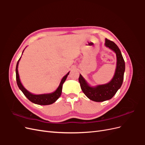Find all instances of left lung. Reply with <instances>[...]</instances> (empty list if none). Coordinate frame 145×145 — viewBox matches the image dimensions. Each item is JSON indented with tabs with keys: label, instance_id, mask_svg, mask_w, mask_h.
Segmentation results:
<instances>
[{
	"label": "left lung",
	"instance_id": "1",
	"mask_svg": "<svg viewBox=\"0 0 145 145\" xmlns=\"http://www.w3.org/2000/svg\"><path fill=\"white\" fill-rule=\"evenodd\" d=\"M105 45L116 54V68L112 79L105 84L91 86L81 74L78 78V82L83 93L88 98L97 102H103L113 97L121 86L125 71V61L117 45L114 42L106 39H105Z\"/></svg>",
	"mask_w": 145,
	"mask_h": 145
}]
</instances>
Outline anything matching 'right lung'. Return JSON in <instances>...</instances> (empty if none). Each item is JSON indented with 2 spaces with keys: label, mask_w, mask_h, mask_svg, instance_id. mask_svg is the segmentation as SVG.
I'll list each match as a JSON object with an SVG mask.
<instances>
[{
  "label": "right lung",
  "mask_w": 145,
  "mask_h": 145,
  "mask_svg": "<svg viewBox=\"0 0 145 145\" xmlns=\"http://www.w3.org/2000/svg\"><path fill=\"white\" fill-rule=\"evenodd\" d=\"M25 50V49H24ZM24 50L22 52V54L24 51ZM21 59V57H20L18 62L17 63L16 65V81H17V84L18 85V87L19 89L22 91V92L24 93V94L25 95V97H27L31 102L37 104L39 105H51L54 103L57 100L61 95L62 91V87L63 84L65 82L66 79L69 75V72H68L66 75L62 78L61 80L60 84L58 86L57 88L56 89V91H54L52 93H46V94H34L31 93H30L23 86L22 83H21L20 77L19 75V72H18V66L20 62V60Z\"/></svg>",
  "instance_id": "right-lung-1"
}]
</instances>
